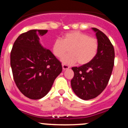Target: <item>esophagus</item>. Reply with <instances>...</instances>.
Listing matches in <instances>:
<instances>
[{
	"instance_id": "esophagus-1",
	"label": "esophagus",
	"mask_w": 128,
	"mask_h": 128,
	"mask_svg": "<svg viewBox=\"0 0 128 128\" xmlns=\"http://www.w3.org/2000/svg\"><path fill=\"white\" fill-rule=\"evenodd\" d=\"M70 68L68 66L66 65V64H62V70H68V69Z\"/></svg>"
}]
</instances>
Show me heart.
Wrapping results in <instances>:
<instances>
[{
	"mask_svg": "<svg viewBox=\"0 0 128 128\" xmlns=\"http://www.w3.org/2000/svg\"><path fill=\"white\" fill-rule=\"evenodd\" d=\"M68 49L69 53L61 58L66 65H73L78 61L81 65L86 64L95 57L98 49L97 39L89 37L85 33L77 31L68 32L62 38H56L52 44V50L56 57L60 58Z\"/></svg>",
	"mask_w": 128,
	"mask_h": 128,
	"instance_id": "obj_1",
	"label": "heart"
}]
</instances>
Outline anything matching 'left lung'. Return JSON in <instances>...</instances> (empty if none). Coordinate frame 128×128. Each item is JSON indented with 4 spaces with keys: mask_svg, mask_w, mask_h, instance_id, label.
I'll return each mask as SVG.
<instances>
[{
    "mask_svg": "<svg viewBox=\"0 0 128 128\" xmlns=\"http://www.w3.org/2000/svg\"><path fill=\"white\" fill-rule=\"evenodd\" d=\"M98 42L95 57L88 64L73 67L74 76L71 80L72 90L80 98L92 99L106 88L114 66L115 51L108 36L99 30L92 28Z\"/></svg>",
    "mask_w": 128,
    "mask_h": 128,
    "instance_id": "8db88e82",
    "label": "left lung"
}]
</instances>
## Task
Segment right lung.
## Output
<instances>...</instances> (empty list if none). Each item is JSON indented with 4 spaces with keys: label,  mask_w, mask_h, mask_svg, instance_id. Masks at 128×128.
Listing matches in <instances>:
<instances>
[{
    "label": "right lung",
    "mask_w": 128,
    "mask_h": 128,
    "mask_svg": "<svg viewBox=\"0 0 128 128\" xmlns=\"http://www.w3.org/2000/svg\"><path fill=\"white\" fill-rule=\"evenodd\" d=\"M48 30H32L21 34L12 48L10 64L15 82L29 98L37 100L47 95L62 72L60 61L40 42Z\"/></svg>",
    "instance_id": "1"
}]
</instances>
